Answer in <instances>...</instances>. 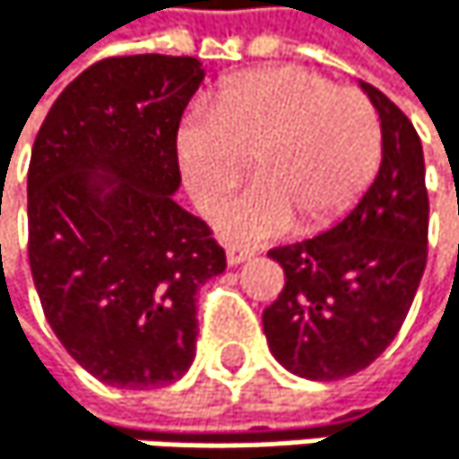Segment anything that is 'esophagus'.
Returning a JSON list of instances; mask_svg holds the SVG:
<instances>
[{
  "instance_id": "1",
  "label": "esophagus",
  "mask_w": 459,
  "mask_h": 459,
  "mask_svg": "<svg viewBox=\"0 0 459 459\" xmlns=\"http://www.w3.org/2000/svg\"><path fill=\"white\" fill-rule=\"evenodd\" d=\"M255 257V248H246V246H230L227 248V263L230 265H240L246 260Z\"/></svg>"
}]
</instances>
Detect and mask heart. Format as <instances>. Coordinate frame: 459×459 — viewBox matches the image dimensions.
<instances>
[{"mask_svg": "<svg viewBox=\"0 0 459 459\" xmlns=\"http://www.w3.org/2000/svg\"><path fill=\"white\" fill-rule=\"evenodd\" d=\"M380 152L372 103L292 65L232 79L213 98L204 126L178 139L186 183L204 204H216L238 183L240 158L257 155L260 186L216 216L224 235L243 240L281 232L290 211L309 224L348 208L375 178Z\"/></svg>", "mask_w": 459, "mask_h": 459, "instance_id": "heart-1", "label": "heart"}]
</instances>
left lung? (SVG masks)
<instances>
[{"label":"left lung","instance_id":"1","mask_svg":"<svg viewBox=\"0 0 459 459\" xmlns=\"http://www.w3.org/2000/svg\"><path fill=\"white\" fill-rule=\"evenodd\" d=\"M359 87L383 131L372 186L328 232L271 251L284 268V290L263 312V331L273 359L307 380L369 367L397 336L427 265L421 139L380 90Z\"/></svg>","mask_w":459,"mask_h":459}]
</instances>
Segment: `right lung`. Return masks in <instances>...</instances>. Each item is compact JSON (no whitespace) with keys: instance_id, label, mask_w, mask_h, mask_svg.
Returning a JSON list of instances; mask_svg holds the SVG:
<instances>
[{"instance_id":"obj_1","label":"right lung","mask_w":459,"mask_h":459,"mask_svg":"<svg viewBox=\"0 0 459 459\" xmlns=\"http://www.w3.org/2000/svg\"><path fill=\"white\" fill-rule=\"evenodd\" d=\"M204 79L194 56H108L48 108L27 175L30 268L43 315L90 375L117 388L183 377L196 290L224 248L172 199L178 128Z\"/></svg>"}]
</instances>
